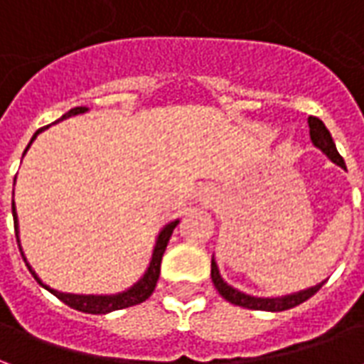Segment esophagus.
I'll list each match as a JSON object with an SVG mask.
<instances>
[{
    "mask_svg": "<svg viewBox=\"0 0 364 364\" xmlns=\"http://www.w3.org/2000/svg\"><path fill=\"white\" fill-rule=\"evenodd\" d=\"M198 198H200V200H208V198H210V191L200 189L198 191Z\"/></svg>",
    "mask_w": 364,
    "mask_h": 364,
    "instance_id": "obj_1",
    "label": "esophagus"
}]
</instances>
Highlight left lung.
Segmentation results:
<instances>
[{
  "mask_svg": "<svg viewBox=\"0 0 364 364\" xmlns=\"http://www.w3.org/2000/svg\"><path fill=\"white\" fill-rule=\"evenodd\" d=\"M308 124H310V138H312L314 146H316L318 150L323 151L333 164H337V166L345 169L343 158L339 156L336 144H333V138L329 134V130L326 128V124H323L320 119H316V117H310V119H308ZM210 277H213L214 287L220 292L222 298H226L232 304L247 308V310H263V312H282V310H290V308H294V306L302 304L308 298L314 296V294L321 289V284L326 282L321 281L320 284H316V287L298 290V292H292V294H284V296H252V294H245L242 290L234 289L232 284H228V282L222 279L220 271H218V265H216V261H214V255L213 261H210Z\"/></svg>",
  "mask_w": 364,
  "mask_h": 364,
  "instance_id": "left-lung-1",
  "label": "left lung"
}]
</instances>
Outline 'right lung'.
I'll use <instances>...</instances> for the list:
<instances>
[{
	"label": "right lung",
	"mask_w": 364,
	"mask_h": 364,
	"mask_svg": "<svg viewBox=\"0 0 364 364\" xmlns=\"http://www.w3.org/2000/svg\"><path fill=\"white\" fill-rule=\"evenodd\" d=\"M87 111V107H75L72 111H68L64 117L60 120L68 119V117H74V114H82V112ZM48 128V127H46ZM44 128L41 130H36L35 136L31 138V142L28 146L25 148V154L27 150L31 148V144L35 142V138L41 132H43ZM23 154V156H25ZM11 210H13V222H15V236H17V244H19V250H21V240H19V220H17V210H15V200L11 203ZM179 224V220H173L166 224L161 232L158 234L156 237V245H154V252H151V259H150V265L146 269V273L142 274V279L138 282H134L130 289L122 290V292H117V294H70V292H58V290L50 289L48 284H44L41 279H38V274L33 271V267L28 265L27 257H25V253L21 250V255H23V261L27 263L28 271L31 274L35 277V281L44 287V289L52 292L54 296L60 298L64 304H68L70 308H74V310H80V312H85V314H109V312H114V310H122V308H130V306H136L144 302V300H148L151 296V292L156 289V282L159 279V267H161V257H164V252H166L167 247V242H169V237L173 234L175 226Z\"/></svg>",
	"instance_id": "add662e5"
}]
</instances>
